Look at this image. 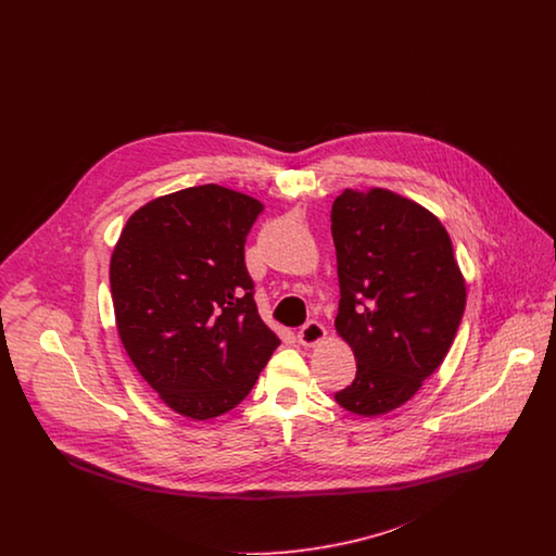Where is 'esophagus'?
<instances>
[{
  "mask_svg": "<svg viewBox=\"0 0 556 556\" xmlns=\"http://www.w3.org/2000/svg\"><path fill=\"white\" fill-rule=\"evenodd\" d=\"M325 336H327V331H325V327H323L318 320H308V323L298 331V342L302 345L313 348V345L320 344V342L325 340Z\"/></svg>",
  "mask_w": 556,
  "mask_h": 556,
  "instance_id": "obj_1",
  "label": "esophagus"
}]
</instances>
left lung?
<instances>
[{
	"mask_svg": "<svg viewBox=\"0 0 556 556\" xmlns=\"http://www.w3.org/2000/svg\"><path fill=\"white\" fill-rule=\"evenodd\" d=\"M340 308L336 329L356 358L336 402L361 417L394 410L442 365L467 288L435 214L390 189H344L331 208Z\"/></svg>",
	"mask_w": 556,
	"mask_h": 556,
	"instance_id": "obj_1",
	"label": "left lung"
}]
</instances>
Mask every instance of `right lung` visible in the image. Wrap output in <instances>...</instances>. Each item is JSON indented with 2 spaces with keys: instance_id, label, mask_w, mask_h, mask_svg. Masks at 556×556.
Masks as SVG:
<instances>
[{
  "instance_id": "right-lung-1",
  "label": "right lung",
  "mask_w": 556,
  "mask_h": 556,
  "mask_svg": "<svg viewBox=\"0 0 556 556\" xmlns=\"http://www.w3.org/2000/svg\"><path fill=\"white\" fill-rule=\"evenodd\" d=\"M263 204L227 187L168 193L132 212L110 258L121 342L175 413L236 408L281 344L258 315L243 261Z\"/></svg>"
}]
</instances>
